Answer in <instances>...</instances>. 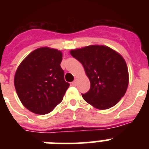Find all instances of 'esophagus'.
<instances>
[{
  "mask_svg": "<svg viewBox=\"0 0 149 149\" xmlns=\"http://www.w3.org/2000/svg\"><path fill=\"white\" fill-rule=\"evenodd\" d=\"M77 79H75V80L72 82V85H73V86H77Z\"/></svg>",
  "mask_w": 149,
  "mask_h": 149,
  "instance_id": "1",
  "label": "esophagus"
}]
</instances>
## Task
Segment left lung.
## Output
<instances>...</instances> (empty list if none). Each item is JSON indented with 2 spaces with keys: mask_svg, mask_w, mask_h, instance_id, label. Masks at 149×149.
<instances>
[{
  "mask_svg": "<svg viewBox=\"0 0 149 149\" xmlns=\"http://www.w3.org/2000/svg\"><path fill=\"white\" fill-rule=\"evenodd\" d=\"M70 54L83 65L90 89L82 94L85 101L99 110L109 109L125 95L128 86L127 66L124 58L104 45H89Z\"/></svg>",
  "mask_w": 149,
  "mask_h": 149,
  "instance_id": "left-lung-1",
  "label": "left lung"
}]
</instances>
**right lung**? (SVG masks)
Returning a JSON list of instances; mask_svg holds the SVG:
<instances>
[{
    "label": "right lung",
    "instance_id": "obj_1",
    "mask_svg": "<svg viewBox=\"0 0 149 149\" xmlns=\"http://www.w3.org/2000/svg\"><path fill=\"white\" fill-rule=\"evenodd\" d=\"M61 51L48 47L36 49L17 68L14 84L17 95L27 110L47 114L63 101L70 84L60 66Z\"/></svg>",
    "mask_w": 149,
    "mask_h": 149
}]
</instances>
